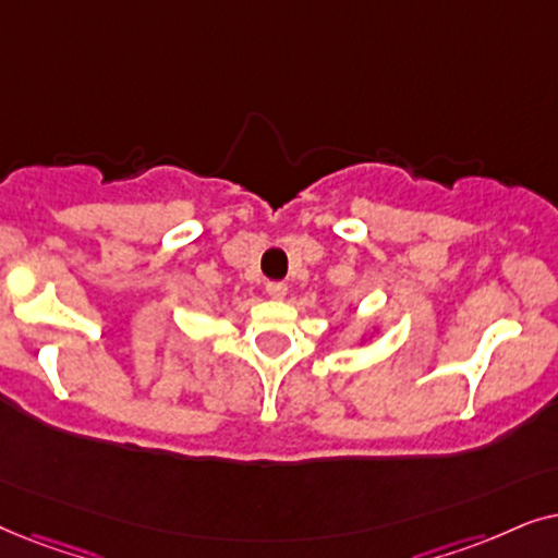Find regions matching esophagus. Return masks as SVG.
I'll use <instances>...</instances> for the list:
<instances>
[{
    "instance_id": "esophagus-1",
    "label": "esophagus",
    "mask_w": 558,
    "mask_h": 558,
    "mask_svg": "<svg viewBox=\"0 0 558 558\" xmlns=\"http://www.w3.org/2000/svg\"><path fill=\"white\" fill-rule=\"evenodd\" d=\"M265 291H267V295H270V299H286L288 286L280 283V280H267Z\"/></svg>"
}]
</instances>
